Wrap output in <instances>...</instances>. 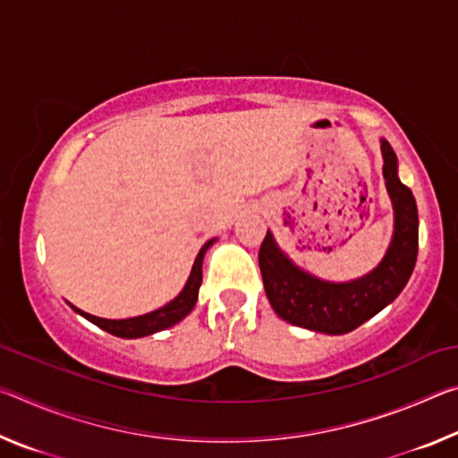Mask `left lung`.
<instances>
[{
    "mask_svg": "<svg viewBox=\"0 0 458 458\" xmlns=\"http://www.w3.org/2000/svg\"><path fill=\"white\" fill-rule=\"evenodd\" d=\"M382 155L396 224L384 260L369 275L352 283H325L294 267L267 232L259 250V265L267 297L281 319L311 331L341 335L382 311L406 286L418 257L416 199L400 182L396 153L386 139H382Z\"/></svg>",
    "mask_w": 458,
    "mask_h": 458,
    "instance_id": "1",
    "label": "left lung"
}]
</instances>
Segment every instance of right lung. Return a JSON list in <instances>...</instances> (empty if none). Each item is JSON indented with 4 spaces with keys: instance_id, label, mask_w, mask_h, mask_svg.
<instances>
[{
    "instance_id": "right-lung-1",
    "label": "right lung",
    "mask_w": 458,
    "mask_h": 458,
    "mask_svg": "<svg viewBox=\"0 0 458 458\" xmlns=\"http://www.w3.org/2000/svg\"><path fill=\"white\" fill-rule=\"evenodd\" d=\"M212 242L214 240H210V242H206L204 246H201V250L198 252L196 262H193L190 278H188V283H185L183 291L177 294L172 303H167L165 307L157 309V311L147 313L141 317H131V319H103V317L89 315L76 307H72V309L76 313H81L82 317H87V319L90 323H95L97 327L108 331L111 335L125 337V339L145 337V335H151V333H157V331L172 327V325L180 323L183 317L191 311L193 305H196L198 291L201 284V260H204V252L210 248Z\"/></svg>"
}]
</instances>
